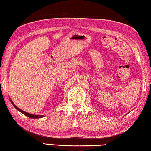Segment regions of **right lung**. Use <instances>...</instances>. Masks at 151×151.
<instances>
[{
  "instance_id": "obj_1",
  "label": "right lung",
  "mask_w": 151,
  "mask_h": 151,
  "mask_svg": "<svg viewBox=\"0 0 151 151\" xmlns=\"http://www.w3.org/2000/svg\"><path fill=\"white\" fill-rule=\"evenodd\" d=\"M11 103H12V105H13L14 106V108L16 109L17 110H18V111H20V112H22V114H24V115H26V116H27L28 117H29V118H32V119H39V118H42V117H44L45 116L44 115H36V114H29V113H28V112H24V111H22V110H21V109H20L19 108H18V107L15 105V104L12 103V101L11 100Z\"/></svg>"
}]
</instances>
